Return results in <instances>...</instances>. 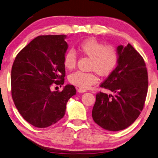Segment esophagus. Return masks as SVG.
<instances>
[{
    "instance_id": "1",
    "label": "esophagus",
    "mask_w": 158,
    "mask_h": 158,
    "mask_svg": "<svg viewBox=\"0 0 158 158\" xmlns=\"http://www.w3.org/2000/svg\"><path fill=\"white\" fill-rule=\"evenodd\" d=\"M78 90L79 93H85V92L86 91V90H84V89H81V88H78V90Z\"/></svg>"
}]
</instances>
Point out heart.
<instances>
[{"label":"heart","mask_w":158,"mask_h":158,"mask_svg":"<svg viewBox=\"0 0 158 158\" xmlns=\"http://www.w3.org/2000/svg\"><path fill=\"white\" fill-rule=\"evenodd\" d=\"M80 52L91 59L90 69L96 71L102 76H107L116 68L118 63V53L113 45H106L95 39H88L79 45ZM77 64V54L73 50L65 54L64 65L68 70H72ZM68 80L70 84L81 89H87L98 81L94 72L85 73L77 71L70 74Z\"/></svg>","instance_id":"obj_1"}]
</instances>
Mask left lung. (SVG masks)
Segmentation results:
<instances>
[{
  "instance_id": "1",
  "label": "left lung",
  "mask_w": 158,
  "mask_h": 158,
  "mask_svg": "<svg viewBox=\"0 0 158 158\" xmlns=\"http://www.w3.org/2000/svg\"><path fill=\"white\" fill-rule=\"evenodd\" d=\"M117 65L100 87L111 91L96 94L92 116L96 124L110 131L127 128L143 110L148 91V73L144 59L128 44L119 45Z\"/></svg>"
}]
</instances>
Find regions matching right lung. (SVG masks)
Returning <instances> with one entry per match:
<instances>
[{
	"label": "right lung",
	"mask_w": 158,
	"mask_h": 158,
	"mask_svg": "<svg viewBox=\"0 0 158 158\" xmlns=\"http://www.w3.org/2000/svg\"><path fill=\"white\" fill-rule=\"evenodd\" d=\"M66 36L44 35L33 39L17 54L11 68V97L25 120L46 128L63 118L66 104L77 91L68 84L61 92L51 87L64 84Z\"/></svg>",
	"instance_id": "obj_1"
}]
</instances>
